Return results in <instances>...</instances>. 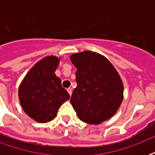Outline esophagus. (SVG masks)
<instances>
[{
    "instance_id": "34e87169",
    "label": "esophagus",
    "mask_w": 155,
    "mask_h": 155,
    "mask_svg": "<svg viewBox=\"0 0 155 155\" xmlns=\"http://www.w3.org/2000/svg\"><path fill=\"white\" fill-rule=\"evenodd\" d=\"M68 93H69V95H70V96H71V94H72V88H71V87H68Z\"/></svg>"
}]
</instances>
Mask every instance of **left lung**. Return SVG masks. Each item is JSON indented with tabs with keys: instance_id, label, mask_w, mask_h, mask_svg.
Instances as JSON below:
<instances>
[{
	"instance_id": "8db88e82",
	"label": "left lung",
	"mask_w": 155,
	"mask_h": 155,
	"mask_svg": "<svg viewBox=\"0 0 155 155\" xmlns=\"http://www.w3.org/2000/svg\"><path fill=\"white\" fill-rule=\"evenodd\" d=\"M77 71V86L71 103L80 120L99 125L114 116L123 101L124 86L110 61L97 52L85 51L70 56Z\"/></svg>"
}]
</instances>
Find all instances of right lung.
<instances>
[{"mask_svg":"<svg viewBox=\"0 0 155 155\" xmlns=\"http://www.w3.org/2000/svg\"><path fill=\"white\" fill-rule=\"evenodd\" d=\"M60 58L47 56L25 75L18 88V98L23 110L33 120L47 123L57 116L58 108L70 96L55 75Z\"/></svg>","mask_w":155,"mask_h":155,"instance_id":"right-lung-1","label":"right lung"}]
</instances>
